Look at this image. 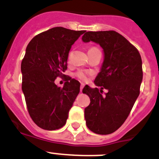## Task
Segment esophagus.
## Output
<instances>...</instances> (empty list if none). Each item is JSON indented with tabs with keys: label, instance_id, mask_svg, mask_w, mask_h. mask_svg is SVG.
<instances>
[{
	"label": "esophagus",
	"instance_id": "obj_1",
	"mask_svg": "<svg viewBox=\"0 0 159 159\" xmlns=\"http://www.w3.org/2000/svg\"><path fill=\"white\" fill-rule=\"evenodd\" d=\"M84 84H83V83H81V88H80V90H81V91H82V89H83V88H84Z\"/></svg>",
	"mask_w": 159,
	"mask_h": 159
}]
</instances>
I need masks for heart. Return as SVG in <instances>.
I'll list each match as a JSON object with an SVG mask.
<instances>
[{
    "label": "heart",
    "instance_id": "1",
    "mask_svg": "<svg viewBox=\"0 0 159 159\" xmlns=\"http://www.w3.org/2000/svg\"><path fill=\"white\" fill-rule=\"evenodd\" d=\"M94 49H97L96 48H91L89 49V51H91V50ZM70 56H71V52L69 53V55H68V60L70 58ZM76 76L78 77L79 79L82 80V81H86L88 79V74L87 72L84 71H78L76 73Z\"/></svg>",
    "mask_w": 159,
    "mask_h": 159
}]
</instances>
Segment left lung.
Returning a JSON list of instances; mask_svg holds the SVG:
<instances>
[{
	"label": "left lung",
	"mask_w": 159,
	"mask_h": 159,
	"mask_svg": "<svg viewBox=\"0 0 159 159\" xmlns=\"http://www.w3.org/2000/svg\"><path fill=\"white\" fill-rule=\"evenodd\" d=\"M81 39L99 44L104 52L102 68L94 81L101 90L89 85L82 90L91 101L84 109L86 125L96 134H111L127 119L139 95L142 57L136 48L115 30L88 31ZM103 89L108 90L105 96L101 94Z\"/></svg>",
	"instance_id": "1"
}]
</instances>
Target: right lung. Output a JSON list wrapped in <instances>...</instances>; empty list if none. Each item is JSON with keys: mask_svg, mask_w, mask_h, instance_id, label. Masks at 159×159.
Returning a JSON list of instances; mask_svg holds the SVG:
<instances>
[{"mask_svg": "<svg viewBox=\"0 0 159 159\" xmlns=\"http://www.w3.org/2000/svg\"><path fill=\"white\" fill-rule=\"evenodd\" d=\"M84 32L56 27L36 35L27 46L20 66L22 91L30 118L41 129L53 131L66 124L80 83L63 73L71 45ZM57 76L67 81L63 88L54 83Z\"/></svg>", "mask_w": 159, "mask_h": 159, "instance_id": "obj_1", "label": "right lung"}]
</instances>
